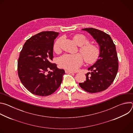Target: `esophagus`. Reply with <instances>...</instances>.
<instances>
[{
    "label": "esophagus",
    "mask_w": 133,
    "mask_h": 133,
    "mask_svg": "<svg viewBox=\"0 0 133 133\" xmlns=\"http://www.w3.org/2000/svg\"><path fill=\"white\" fill-rule=\"evenodd\" d=\"M65 72L66 73H69V74H74V73H75V72L74 71H70V70H65Z\"/></svg>",
    "instance_id": "esophagus-1"
}]
</instances>
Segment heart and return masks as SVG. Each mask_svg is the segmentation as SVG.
Segmentation results:
<instances>
[{
  "instance_id": "b5f03b06",
  "label": "heart",
  "mask_w": 133,
  "mask_h": 133,
  "mask_svg": "<svg viewBox=\"0 0 133 133\" xmlns=\"http://www.w3.org/2000/svg\"><path fill=\"white\" fill-rule=\"evenodd\" d=\"M73 39L78 46H81L79 51L83 56L85 62L89 64L95 63L100 55V49L96 45L90 44L87 37L82 34H76L74 36ZM62 38L57 40L54 45V50L56 52H59L62 50ZM83 63V58L79 54L75 55L66 54L59 58V65L65 69L75 70L78 69Z\"/></svg>"
}]
</instances>
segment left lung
<instances>
[{
  "label": "left lung",
  "instance_id": "left-lung-1",
  "mask_svg": "<svg viewBox=\"0 0 133 133\" xmlns=\"http://www.w3.org/2000/svg\"><path fill=\"white\" fill-rule=\"evenodd\" d=\"M89 32L98 44L100 55L97 62L88 68L86 81L79 83L84 90L95 93L106 90L114 81L118 69L116 46L110 36L100 30L88 28L82 29ZM90 75H89V74Z\"/></svg>",
  "mask_w": 133,
  "mask_h": 133
}]
</instances>
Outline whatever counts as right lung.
Listing matches in <instances>:
<instances>
[{
	"label": "right lung",
	"mask_w": 133,
	"mask_h": 133,
	"mask_svg": "<svg viewBox=\"0 0 133 133\" xmlns=\"http://www.w3.org/2000/svg\"><path fill=\"white\" fill-rule=\"evenodd\" d=\"M58 34L52 31L37 34L27 40L20 52L17 66L19 78L25 87L36 95L49 96L62 82L64 70L51 62L54 39Z\"/></svg>",
	"instance_id": "1"
}]
</instances>
